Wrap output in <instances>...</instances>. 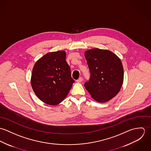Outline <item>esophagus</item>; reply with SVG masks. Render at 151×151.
<instances>
[{"mask_svg":"<svg viewBox=\"0 0 151 151\" xmlns=\"http://www.w3.org/2000/svg\"><path fill=\"white\" fill-rule=\"evenodd\" d=\"M76 81H77V83H81V82L83 81V78H82V77H80Z\"/></svg>","mask_w":151,"mask_h":151,"instance_id":"obj_1","label":"esophagus"}]
</instances>
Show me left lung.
<instances>
[{
    "label": "left lung",
    "instance_id": "8db88e82",
    "mask_svg": "<svg viewBox=\"0 0 151 151\" xmlns=\"http://www.w3.org/2000/svg\"><path fill=\"white\" fill-rule=\"evenodd\" d=\"M91 78L84 84L91 97L105 103L119 92L124 80V70L120 59L107 49L93 48L84 53Z\"/></svg>",
    "mask_w": 151,
    "mask_h": 151
}]
</instances>
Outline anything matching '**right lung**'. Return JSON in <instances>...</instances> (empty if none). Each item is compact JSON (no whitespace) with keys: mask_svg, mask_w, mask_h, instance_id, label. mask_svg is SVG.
Returning <instances> with one entry per match:
<instances>
[{"mask_svg":"<svg viewBox=\"0 0 151 151\" xmlns=\"http://www.w3.org/2000/svg\"><path fill=\"white\" fill-rule=\"evenodd\" d=\"M65 50L49 52L33 67L31 84L37 96L49 105H57L67 96L74 80L65 61Z\"/></svg>","mask_w":151,"mask_h":151,"instance_id":"obj_1","label":"right lung"}]
</instances>
